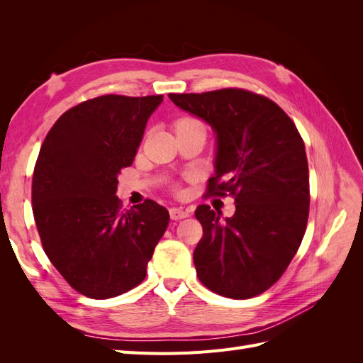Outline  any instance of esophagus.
<instances>
[{
	"mask_svg": "<svg viewBox=\"0 0 363 363\" xmlns=\"http://www.w3.org/2000/svg\"><path fill=\"white\" fill-rule=\"evenodd\" d=\"M169 215H171V219H174V221H179V219L188 218L189 212L184 211V208H182V207H172V208H169Z\"/></svg>",
	"mask_w": 363,
	"mask_h": 363,
	"instance_id": "34e87169",
	"label": "esophagus"
}]
</instances>
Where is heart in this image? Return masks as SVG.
Instances as JSON below:
<instances>
[{
    "label": "heart",
    "mask_w": 363,
    "mask_h": 363,
    "mask_svg": "<svg viewBox=\"0 0 363 363\" xmlns=\"http://www.w3.org/2000/svg\"><path fill=\"white\" fill-rule=\"evenodd\" d=\"M191 124H196V121H194V119H182L180 123L177 124V127H183V125H191Z\"/></svg>",
    "instance_id": "b5f03b06"
}]
</instances>
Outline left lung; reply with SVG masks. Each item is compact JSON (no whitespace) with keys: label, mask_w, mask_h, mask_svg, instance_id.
Wrapping results in <instances>:
<instances>
[{"label":"left lung","mask_w":363,"mask_h":363,"mask_svg":"<svg viewBox=\"0 0 363 363\" xmlns=\"http://www.w3.org/2000/svg\"><path fill=\"white\" fill-rule=\"evenodd\" d=\"M169 100L212 127L208 194L228 192L236 204L225 219L206 204L196 207L203 225L194 251L196 276L228 298L265 292L294 259L309 216V168L298 130L276 103L242 89L169 94Z\"/></svg>","instance_id":"left-lung-1"}]
</instances>
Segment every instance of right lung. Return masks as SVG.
I'll list each match as a JSON object with an SVG mask.
<instances>
[{
	"mask_svg": "<svg viewBox=\"0 0 363 363\" xmlns=\"http://www.w3.org/2000/svg\"><path fill=\"white\" fill-rule=\"evenodd\" d=\"M163 95H103L65 112L40 147L33 215L48 259L71 286L95 300L145 279L169 213L147 200L121 212L118 175L135 160Z\"/></svg>",
	"mask_w": 363,
	"mask_h": 363,
	"instance_id": "add662e5",
	"label": "right lung"
}]
</instances>
